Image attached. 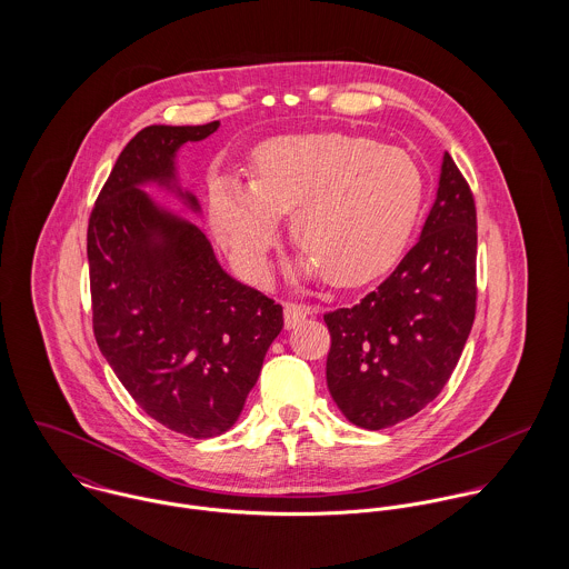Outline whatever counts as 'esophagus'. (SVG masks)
<instances>
[{
  "label": "esophagus",
  "mask_w": 569,
  "mask_h": 569,
  "mask_svg": "<svg viewBox=\"0 0 569 569\" xmlns=\"http://www.w3.org/2000/svg\"><path fill=\"white\" fill-rule=\"evenodd\" d=\"M309 313H311V309H309V307L287 302V305H284V328H287V330L296 328V326L300 325L302 320H307V318H309Z\"/></svg>",
  "instance_id": "obj_1"
}]
</instances>
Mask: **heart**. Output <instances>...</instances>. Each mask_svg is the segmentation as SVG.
Returning <instances> with one entry per match:
<instances>
[{
	"instance_id": "obj_1",
	"label": "heart",
	"mask_w": 569,
	"mask_h": 569,
	"mask_svg": "<svg viewBox=\"0 0 569 569\" xmlns=\"http://www.w3.org/2000/svg\"><path fill=\"white\" fill-rule=\"evenodd\" d=\"M422 197V172L403 151L346 133H300L262 142L251 181L214 179L208 212L253 280L269 276L280 219L293 210L291 237L302 247L293 271L357 287L401 258Z\"/></svg>"
}]
</instances>
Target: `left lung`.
<instances>
[{
	"mask_svg": "<svg viewBox=\"0 0 569 569\" xmlns=\"http://www.w3.org/2000/svg\"><path fill=\"white\" fill-rule=\"evenodd\" d=\"M476 201L445 153L418 243L377 291L325 316L328 392L352 425L392 427L442 392L476 320Z\"/></svg>",
	"mask_w": 569,
	"mask_h": 569,
	"instance_id": "1",
	"label": "left lung"
}]
</instances>
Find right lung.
<instances>
[{"label":"right lung","mask_w":569,"mask_h":569,"mask_svg":"<svg viewBox=\"0 0 569 569\" xmlns=\"http://www.w3.org/2000/svg\"><path fill=\"white\" fill-rule=\"evenodd\" d=\"M217 129H142L120 153L87 228L98 348L133 401L188 438L221 436L239 420L284 326L280 305L223 271L206 234L142 190L156 183L199 214L174 158Z\"/></svg>","instance_id":"add662e5"}]
</instances>
